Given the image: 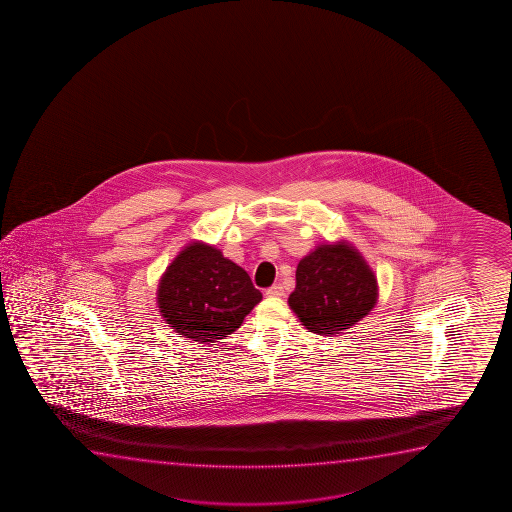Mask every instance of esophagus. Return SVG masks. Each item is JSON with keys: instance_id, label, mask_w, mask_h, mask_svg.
I'll return each instance as SVG.
<instances>
[{"instance_id": "esophagus-1", "label": "esophagus", "mask_w": 512, "mask_h": 512, "mask_svg": "<svg viewBox=\"0 0 512 512\" xmlns=\"http://www.w3.org/2000/svg\"><path fill=\"white\" fill-rule=\"evenodd\" d=\"M283 287L281 285H273V287H269L266 290L267 297H281L283 295Z\"/></svg>"}]
</instances>
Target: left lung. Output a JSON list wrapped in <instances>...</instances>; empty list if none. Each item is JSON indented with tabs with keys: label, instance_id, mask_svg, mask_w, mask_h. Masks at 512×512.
Returning <instances> with one entry per match:
<instances>
[{
	"label": "left lung",
	"instance_id": "1",
	"mask_svg": "<svg viewBox=\"0 0 512 512\" xmlns=\"http://www.w3.org/2000/svg\"><path fill=\"white\" fill-rule=\"evenodd\" d=\"M378 276L348 239L320 243L295 271L288 306L299 322L318 336H336L376 308Z\"/></svg>",
	"mask_w": 512,
	"mask_h": 512
}]
</instances>
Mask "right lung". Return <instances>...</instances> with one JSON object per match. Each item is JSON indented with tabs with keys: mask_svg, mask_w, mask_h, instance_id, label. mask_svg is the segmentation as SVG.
I'll return each instance as SVG.
<instances>
[{
	"mask_svg": "<svg viewBox=\"0 0 512 512\" xmlns=\"http://www.w3.org/2000/svg\"><path fill=\"white\" fill-rule=\"evenodd\" d=\"M155 301L178 336L208 344L238 330L262 294L220 248L194 239L162 273Z\"/></svg>",
	"mask_w": 512,
	"mask_h": 512,
	"instance_id": "obj_1",
	"label": "right lung"
}]
</instances>
